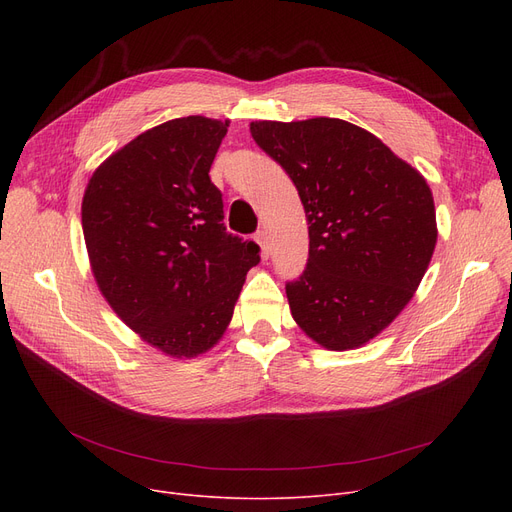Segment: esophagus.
I'll list each match as a JSON object with an SVG mask.
<instances>
[{"label":"esophagus","mask_w":512,"mask_h":512,"mask_svg":"<svg viewBox=\"0 0 512 512\" xmlns=\"http://www.w3.org/2000/svg\"><path fill=\"white\" fill-rule=\"evenodd\" d=\"M255 240H257V245L261 247V257H263V259L270 257L272 247H270V238H267V232H265V230H257V232H255Z\"/></svg>","instance_id":"34e87169"}]
</instances>
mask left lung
Wrapping results in <instances>:
<instances>
[{
    "mask_svg": "<svg viewBox=\"0 0 512 512\" xmlns=\"http://www.w3.org/2000/svg\"><path fill=\"white\" fill-rule=\"evenodd\" d=\"M251 134L297 186L309 222L307 267L286 282L294 321L330 351L369 342L411 301L432 259L425 178L338 118L263 120Z\"/></svg>",
    "mask_w": 512,
    "mask_h": 512,
    "instance_id": "left-lung-1",
    "label": "left lung"
}]
</instances>
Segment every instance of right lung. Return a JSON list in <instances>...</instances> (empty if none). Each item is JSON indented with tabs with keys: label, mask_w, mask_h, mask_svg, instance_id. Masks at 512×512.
I'll return each mask as SVG.
<instances>
[{
	"label": "right lung",
	"mask_w": 512,
	"mask_h": 512,
	"mask_svg": "<svg viewBox=\"0 0 512 512\" xmlns=\"http://www.w3.org/2000/svg\"><path fill=\"white\" fill-rule=\"evenodd\" d=\"M228 120L159 124L107 157L83 199L99 290L124 324L172 357H197L230 324L259 245L230 234L209 170Z\"/></svg>",
	"instance_id": "obj_1"
}]
</instances>
